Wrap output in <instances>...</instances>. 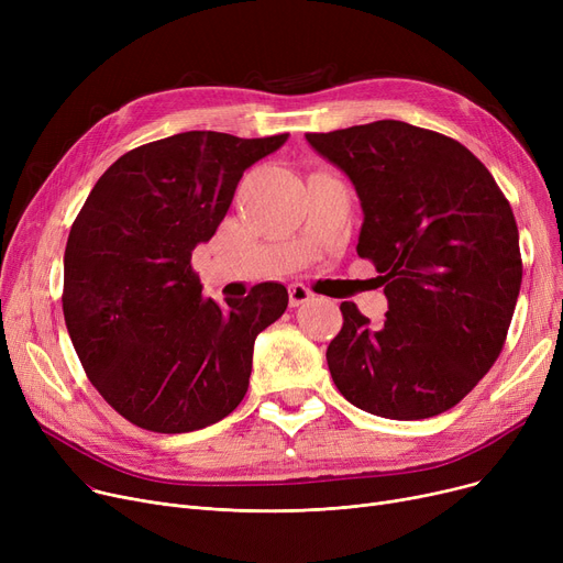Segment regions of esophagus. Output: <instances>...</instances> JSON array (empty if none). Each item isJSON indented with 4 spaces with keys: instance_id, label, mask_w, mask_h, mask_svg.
I'll list each match as a JSON object with an SVG mask.
<instances>
[{
    "instance_id": "1",
    "label": "esophagus",
    "mask_w": 563,
    "mask_h": 563,
    "mask_svg": "<svg viewBox=\"0 0 563 563\" xmlns=\"http://www.w3.org/2000/svg\"><path fill=\"white\" fill-rule=\"evenodd\" d=\"M312 299H314V294L306 285H301V283L289 285V306L291 308H299L303 303H310Z\"/></svg>"
}]
</instances>
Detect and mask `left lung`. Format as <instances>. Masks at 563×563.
<instances>
[{"mask_svg": "<svg viewBox=\"0 0 563 563\" xmlns=\"http://www.w3.org/2000/svg\"><path fill=\"white\" fill-rule=\"evenodd\" d=\"M308 143L358 191V255L388 297L380 327L344 301L327 361L346 401L388 420L456 406L507 342L522 283L518 225L490 170L459 141L376 121Z\"/></svg>", "mask_w": 563, "mask_h": 563, "instance_id": "obj_1", "label": "left lung"}]
</instances>
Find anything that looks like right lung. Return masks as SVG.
I'll use <instances>...</instances> for the list:
<instances>
[{"mask_svg":"<svg viewBox=\"0 0 563 563\" xmlns=\"http://www.w3.org/2000/svg\"><path fill=\"white\" fill-rule=\"evenodd\" d=\"M287 134L183 132L118 157L79 210L64 255V317L102 399L155 433L210 427L249 390L253 344L287 308L280 283L202 299L191 251L210 242L242 175Z\"/></svg>","mask_w":563,"mask_h":563,"instance_id":"1","label":"right lung"}]
</instances>
